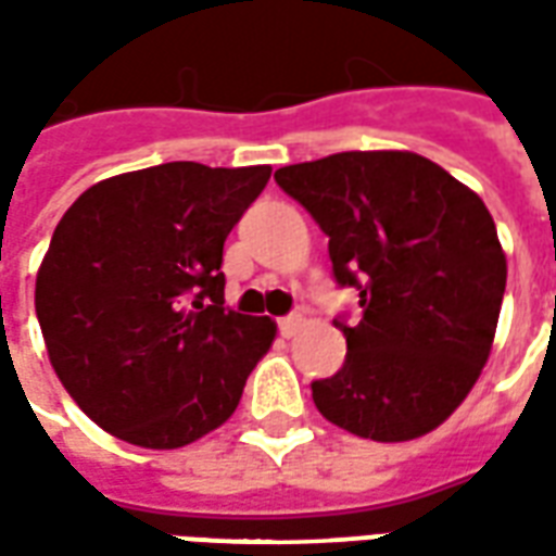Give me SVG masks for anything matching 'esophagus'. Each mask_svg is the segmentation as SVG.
<instances>
[{
	"label": "esophagus",
	"instance_id": "obj_1",
	"mask_svg": "<svg viewBox=\"0 0 556 556\" xmlns=\"http://www.w3.org/2000/svg\"><path fill=\"white\" fill-rule=\"evenodd\" d=\"M302 326H305V317H302V314H290V317H281V320H278V329H281L285 338H293V334L302 332Z\"/></svg>",
	"mask_w": 556,
	"mask_h": 556
}]
</instances>
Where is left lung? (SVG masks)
Segmentation results:
<instances>
[{"label": "left lung", "instance_id": "8db88e82", "mask_svg": "<svg viewBox=\"0 0 556 556\" xmlns=\"http://www.w3.org/2000/svg\"><path fill=\"white\" fill-rule=\"evenodd\" d=\"M329 236L334 281L359 290L344 368L314 380L350 434L404 443L458 410L485 368L506 254L482 197L416 152H338L275 170Z\"/></svg>", "mask_w": 556, "mask_h": 556}]
</instances>
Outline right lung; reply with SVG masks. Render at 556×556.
Listing matches in <instances>:
<instances>
[{
  "label": "right lung",
  "instance_id": "right-lung-1",
  "mask_svg": "<svg viewBox=\"0 0 556 556\" xmlns=\"http://www.w3.org/2000/svg\"><path fill=\"white\" fill-rule=\"evenodd\" d=\"M271 176L170 161L86 188L35 278L47 356L98 428L179 448L224 425L275 341L224 308V239Z\"/></svg>",
  "mask_w": 556,
  "mask_h": 556
}]
</instances>
